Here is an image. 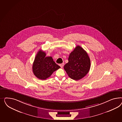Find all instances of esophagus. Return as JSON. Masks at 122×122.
Segmentation results:
<instances>
[{
	"mask_svg": "<svg viewBox=\"0 0 122 122\" xmlns=\"http://www.w3.org/2000/svg\"><path fill=\"white\" fill-rule=\"evenodd\" d=\"M63 65H64V63H61V64H59V66H61V67H63Z\"/></svg>",
	"mask_w": 122,
	"mask_h": 122,
	"instance_id": "esophagus-1",
	"label": "esophagus"
}]
</instances>
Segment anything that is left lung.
<instances>
[{
	"label": "left lung",
	"mask_w": 122,
	"mask_h": 122,
	"mask_svg": "<svg viewBox=\"0 0 122 122\" xmlns=\"http://www.w3.org/2000/svg\"><path fill=\"white\" fill-rule=\"evenodd\" d=\"M68 62L64 69L71 79L78 81L85 76L90 68V60L87 53L79 46L71 52L68 57Z\"/></svg>",
	"instance_id": "1"
}]
</instances>
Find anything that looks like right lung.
I'll return each mask as SVG.
<instances>
[{"label": "right lung", "instance_id": "obj_1", "mask_svg": "<svg viewBox=\"0 0 122 122\" xmlns=\"http://www.w3.org/2000/svg\"><path fill=\"white\" fill-rule=\"evenodd\" d=\"M46 54L40 50L37 53L33 62L32 69L33 74L38 79L46 80L52 73L60 68L53 60L52 57H46Z\"/></svg>", "mask_w": 122, "mask_h": 122}]
</instances>
